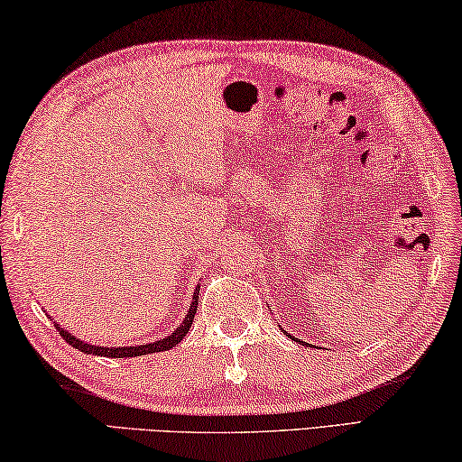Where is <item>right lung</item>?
Masks as SVG:
<instances>
[{
  "label": "right lung",
  "mask_w": 462,
  "mask_h": 462,
  "mask_svg": "<svg viewBox=\"0 0 462 462\" xmlns=\"http://www.w3.org/2000/svg\"><path fill=\"white\" fill-rule=\"evenodd\" d=\"M199 289H196L194 292V302L190 305V311H188L184 323L180 325V328L173 331L171 336H168L165 339H160V342H153V344H143V346H131V347H100V346H89V344H83L79 342L78 337L67 334V331L63 328H59V325H55V328L59 329V334L65 337V342L78 347V350L86 352V354H96V356H108V358H128V356H143V354H153V352H165L170 350V347L176 346L181 337H184L188 331H190L192 328V321H194V313H196V305H199Z\"/></svg>",
  "instance_id": "right-lung-1"
}]
</instances>
